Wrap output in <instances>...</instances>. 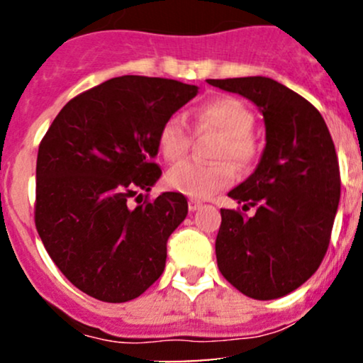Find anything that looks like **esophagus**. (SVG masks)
Instances as JSON below:
<instances>
[{"label": "esophagus", "instance_id": "34e87169", "mask_svg": "<svg viewBox=\"0 0 363 363\" xmlns=\"http://www.w3.org/2000/svg\"><path fill=\"white\" fill-rule=\"evenodd\" d=\"M187 205H189V211H198L199 208L203 206V203L201 201H198V199H189V203H187Z\"/></svg>", "mask_w": 363, "mask_h": 363}]
</instances>
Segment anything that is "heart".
<instances>
[{
  "mask_svg": "<svg viewBox=\"0 0 363 363\" xmlns=\"http://www.w3.org/2000/svg\"><path fill=\"white\" fill-rule=\"evenodd\" d=\"M194 124L199 133L215 131L222 135L216 158L230 160L244 167L256 157V145L251 138L254 118L242 102L232 97H222L205 104L194 114ZM191 147V131L184 119L174 116L158 133V148L162 157L170 164L184 160ZM234 181V169L222 164L203 165L186 162L167 174V182L172 189L191 198H210L216 191L223 189Z\"/></svg>",
  "mask_w": 363,
  "mask_h": 363,
  "instance_id": "obj_1",
  "label": "heart"
}]
</instances>
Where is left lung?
Returning <instances> with one entry per match:
<instances>
[{"label": "left lung", "instance_id": "8db88e82", "mask_svg": "<svg viewBox=\"0 0 363 363\" xmlns=\"http://www.w3.org/2000/svg\"><path fill=\"white\" fill-rule=\"evenodd\" d=\"M249 99L264 119L266 145L254 172L228 191L256 215L220 210L215 252L225 280L256 301L297 290L318 272L340 205V165L319 111L266 77L208 80Z\"/></svg>", "mask_w": 363, "mask_h": 363}]
</instances>
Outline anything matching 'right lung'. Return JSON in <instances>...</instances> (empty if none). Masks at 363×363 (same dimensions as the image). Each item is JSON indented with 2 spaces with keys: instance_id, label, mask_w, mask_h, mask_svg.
Instances as JSON below:
<instances>
[{
  "instance_id": "right-lung-1",
  "label": "right lung",
  "mask_w": 363,
  "mask_h": 363,
  "mask_svg": "<svg viewBox=\"0 0 363 363\" xmlns=\"http://www.w3.org/2000/svg\"><path fill=\"white\" fill-rule=\"evenodd\" d=\"M198 90L167 78H112L66 104L40 141L37 232L61 273L97 301H133L164 273L186 198L167 191L135 208L129 199L160 179L158 133Z\"/></svg>"
}]
</instances>
